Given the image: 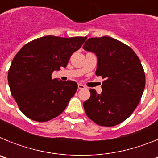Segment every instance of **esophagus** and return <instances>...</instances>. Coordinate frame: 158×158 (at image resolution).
Returning <instances> with one entry per match:
<instances>
[{"mask_svg": "<svg viewBox=\"0 0 158 158\" xmlns=\"http://www.w3.org/2000/svg\"><path fill=\"white\" fill-rule=\"evenodd\" d=\"M77 87H78V89H85V86L83 85H81V84H78V85H77Z\"/></svg>", "mask_w": 158, "mask_h": 158, "instance_id": "34e87169", "label": "esophagus"}]
</instances>
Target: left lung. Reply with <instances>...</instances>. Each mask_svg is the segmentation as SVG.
Instances as JSON below:
<instances>
[{
  "instance_id": "obj_1",
  "label": "left lung",
  "mask_w": 158,
  "mask_h": 158,
  "mask_svg": "<svg viewBox=\"0 0 158 158\" xmlns=\"http://www.w3.org/2000/svg\"><path fill=\"white\" fill-rule=\"evenodd\" d=\"M83 49L96 54V74L104 78L102 93L90 89V98L83 103L86 115L100 126L118 125L135 111L144 91L140 59L131 47L108 36L89 38Z\"/></svg>"
}]
</instances>
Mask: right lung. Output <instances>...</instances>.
<instances>
[{
	"label": "right lung",
	"instance_id": "add662e5",
	"mask_svg": "<svg viewBox=\"0 0 158 158\" xmlns=\"http://www.w3.org/2000/svg\"><path fill=\"white\" fill-rule=\"evenodd\" d=\"M87 37L47 35L31 41L14 57L8 73L11 93L29 118L47 122L59 115L77 89L75 81L52 79Z\"/></svg>",
	"mask_w": 158,
	"mask_h": 158
}]
</instances>
